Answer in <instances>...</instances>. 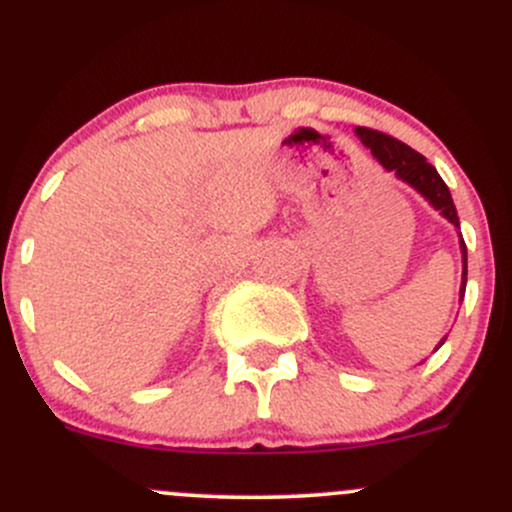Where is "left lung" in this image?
Segmentation results:
<instances>
[{"label":"left lung","instance_id":"1","mask_svg":"<svg viewBox=\"0 0 512 512\" xmlns=\"http://www.w3.org/2000/svg\"><path fill=\"white\" fill-rule=\"evenodd\" d=\"M355 134H358L360 142H363L365 147L373 152V157L378 159L387 171H395L397 179H402L405 184L417 188V191L422 193V196L427 198V201L432 203V206L437 208V211L444 215L451 225H456V228H459V215H456V206H454V201H451L449 186L444 184V179L437 174V169H434V166L429 164L422 154L414 152L412 147H407V144L400 142V139L390 137V134H385V132H378V129L358 127L355 129ZM459 242H461V255H464V274H461V299H464L466 274H469L466 265H469V262H466L464 238H461ZM444 341H446V336L441 338V343ZM441 343L437 348H441ZM437 348H434V351H437Z\"/></svg>","mask_w":512,"mask_h":512}]
</instances>
